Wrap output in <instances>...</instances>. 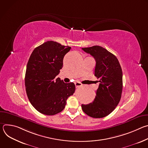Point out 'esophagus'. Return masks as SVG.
<instances>
[{"label":"esophagus","instance_id":"obj_1","mask_svg":"<svg viewBox=\"0 0 148 148\" xmlns=\"http://www.w3.org/2000/svg\"><path fill=\"white\" fill-rule=\"evenodd\" d=\"M75 87L77 88L78 87H80L82 86V84L79 82H75Z\"/></svg>","mask_w":148,"mask_h":148}]
</instances>
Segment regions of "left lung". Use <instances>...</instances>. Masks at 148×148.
Masks as SVG:
<instances>
[{
  "instance_id": "8db88e82",
  "label": "left lung",
  "mask_w": 148,
  "mask_h": 148,
  "mask_svg": "<svg viewBox=\"0 0 148 148\" xmlns=\"http://www.w3.org/2000/svg\"><path fill=\"white\" fill-rule=\"evenodd\" d=\"M82 49L95 58V76L99 82L94 101L82 104V110L91 117L103 118L110 114L120 101L123 87L122 69L116 56L102 47Z\"/></svg>"
}]
</instances>
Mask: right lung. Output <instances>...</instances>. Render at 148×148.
<instances>
[{
	"mask_svg": "<svg viewBox=\"0 0 148 148\" xmlns=\"http://www.w3.org/2000/svg\"><path fill=\"white\" fill-rule=\"evenodd\" d=\"M71 47L47 41L34 49L26 67L25 87L27 97L39 112L53 115L64 109L67 98L73 95V82L56 78L63 65V58Z\"/></svg>",
	"mask_w": 148,
	"mask_h": 148,
	"instance_id": "add662e5",
	"label": "right lung"
}]
</instances>
